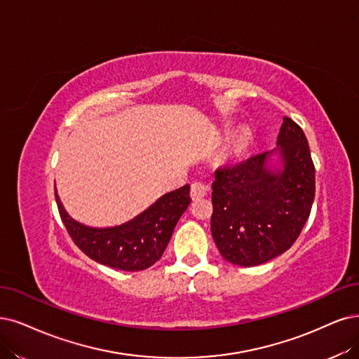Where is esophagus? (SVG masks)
I'll return each mask as SVG.
<instances>
[{"instance_id": "esophagus-1", "label": "esophagus", "mask_w": 359, "mask_h": 359, "mask_svg": "<svg viewBox=\"0 0 359 359\" xmlns=\"http://www.w3.org/2000/svg\"><path fill=\"white\" fill-rule=\"evenodd\" d=\"M208 192V184L203 182H194L191 184V196L194 200H198V198H203Z\"/></svg>"}]
</instances>
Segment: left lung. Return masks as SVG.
I'll return each instance as SVG.
<instances>
[{
    "mask_svg": "<svg viewBox=\"0 0 359 359\" xmlns=\"http://www.w3.org/2000/svg\"><path fill=\"white\" fill-rule=\"evenodd\" d=\"M284 170L271 172V152L215 171L211 235L224 260L256 266L283 255L309 219L315 165L302 127L285 116L278 135Z\"/></svg>",
    "mask_w": 359,
    "mask_h": 359,
    "instance_id": "obj_1",
    "label": "left lung"
}]
</instances>
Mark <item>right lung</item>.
Instances as JSON below:
<instances>
[{
    "mask_svg": "<svg viewBox=\"0 0 359 359\" xmlns=\"http://www.w3.org/2000/svg\"><path fill=\"white\" fill-rule=\"evenodd\" d=\"M66 231L86 256L115 269L136 272L161 259L183 211L191 204L189 184L163 195L148 210L121 226L95 229L72 220L55 191Z\"/></svg>",
    "mask_w": 359,
    "mask_h": 359,
    "instance_id": "add662e5",
    "label": "right lung"
}]
</instances>
